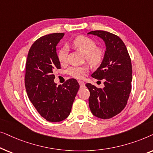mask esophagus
<instances>
[{
  "label": "esophagus",
  "instance_id": "esophagus-1",
  "mask_svg": "<svg viewBox=\"0 0 153 153\" xmlns=\"http://www.w3.org/2000/svg\"><path fill=\"white\" fill-rule=\"evenodd\" d=\"M79 85H80V87L81 88H83L85 86V83L83 82V81H79Z\"/></svg>",
  "mask_w": 153,
  "mask_h": 153
}]
</instances>
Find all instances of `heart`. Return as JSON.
<instances>
[{
  "instance_id": "1",
  "label": "heart",
  "mask_w": 153,
  "mask_h": 153,
  "mask_svg": "<svg viewBox=\"0 0 153 153\" xmlns=\"http://www.w3.org/2000/svg\"><path fill=\"white\" fill-rule=\"evenodd\" d=\"M72 45L75 48L85 54L86 61L92 66H97L101 63L104 57V50L100 47H97V43L93 39L85 35H79L72 41ZM58 60L60 65L66 63L68 60V51L66 48L62 47L57 53ZM88 67L76 66L70 67L67 73L70 76L76 79H82L88 72Z\"/></svg>"
}]
</instances>
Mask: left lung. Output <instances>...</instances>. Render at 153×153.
Segmentation results:
<instances>
[{
    "mask_svg": "<svg viewBox=\"0 0 153 153\" xmlns=\"http://www.w3.org/2000/svg\"><path fill=\"white\" fill-rule=\"evenodd\" d=\"M88 34L101 37L106 46L101 65L91 75L97 80H104V87L85 84L90 91L89 107L95 116L108 119L120 114L127 104L132 80L131 58L125 43L116 35L104 30Z\"/></svg>",
    "mask_w": 153,
    "mask_h": 153,
    "instance_id": "left-lung-1",
    "label": "left lung"
}]
</instances>
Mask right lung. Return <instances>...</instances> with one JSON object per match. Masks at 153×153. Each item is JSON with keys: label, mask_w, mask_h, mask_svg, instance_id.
<instances>
[{"label": "right lung", "mask_w": 153, "mask_h": 153, "mask_svg": "<svg viewBox=\"0 0 153 153\" xmlns=\"http://www.w3.org/2000/svg\"><path fill=\"white\" fill-rule=\"evenodd\" d=\"M65 33L44 35L29 49L26 62L25 86L27 95L42 117L49 122H60L70 115L79 88L75 79L62 85L54 83L55 70L60 69L56 45Z\"/></svg>", "instance_id": "add662e5"}]
</instances>
